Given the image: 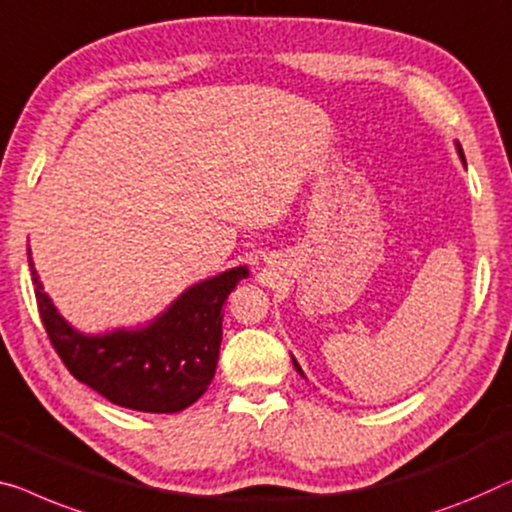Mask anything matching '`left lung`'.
I'll list each match as a JSON object with an SVG mask.
<instances>
[{"instance_id":"obj_1","label":"left lung","mask_w":512,"mask_h":512,"mask_svg":"<svg viewBox=\"0 0 512 512\" xmlns=\"http://www.w3.org/2000/svg\"><path fill=\"white\" fill-rule=\"evenodd\" d=\"M457 152H459V157H462V161H464V152H462V147H459V143H457ZM293 365H295V369H298L300 376H305V372H302V367L298 365V360H295V358H293Z\"/></svg>"}]
</instances>
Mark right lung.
Instances as JSON below:
<instances>
[{
  "mask_svg": "<svg viewBox=\"0 0 512 512\" xmlns=\"http://www.w3.org/2000/svg\"><path fill=\"white\" fill-rule=\"evenodd\" d=\"M34 295L50 344L66 369L117 406L177 413L207 390L219 360L224 302L247 268H233L191 286L164 314L140 330L83 335L59 316L34 270Z\"/></svg>",
  "mask_w": 512,
  "mask_h": 512,
  "instance_id": "1",
  "label": "right lung"
}]
</instances>
